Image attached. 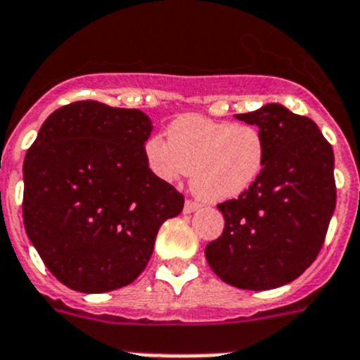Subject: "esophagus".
<instances>
[{
    "label": "esophagus",
    "instance_id": "esophagus-1",
    "mask_svg": "<svg viewBox=\"0 0 360 360\" xmlns=\"http://www.w3.org/2000/svg\"><path fill=\"white\" fill-rule=\"evenodd\" d=\"M198 208H199V203H195V201H192V199H186V201H185V214L195 212Z\"/></svg>",
    "mask_w": 360,
    "mask_h": 360
}]
</instances>
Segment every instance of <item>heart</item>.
<instances>
[{"mask_svg":"<svg viewBox=\"0 0 360 360\" xmlns=\"http://www.w3.org/2000/svg\"><path fill=\"white\" fill-rule=\"evenodd\" d=\"M166 135L168 141L153 135L144 143L150 172L170 185L190 174L192 190L210 203L245 194L267 161L265 137L252 124L183 115Z\"/></svg>","mask_w":360,"mask_h":360,"instance_id":"1","label":"heart"}]
</instances>
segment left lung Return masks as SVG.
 <instances>
[{
    "mask_svg": "<svg viewBox=\"0 0 360 360\" xmlns=\"http://www.w3.org/2000/svg\"><path fill=\"white\" fill-rule=\"evenodd\" d=\"M236 119L258 126L267 161L245 194L217 205L225 229L205 256L229 285L265 291L297 280L315 262L337 201L335 157L319 126L282 104Z\"/></svg>",
    "mask_w": 360,
    "mask_h": 360,
    "instance_id": "1",
    "label": "left lung"
}]
</instances>
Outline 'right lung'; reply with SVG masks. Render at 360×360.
Segmentation results:
<instances>
[{
  "label": "right lung",
  "instance_id": "1",
  "mask_svg": "<svg viewBox=\"0 0 360 360\" xmlns=\"http://www.w3.org/2000/svg\"><path fill=\"white\" fill-rule=\"evenodd\" d=\"M152 129L141 110L80 101L51 113L29 148L27 236L69 289L108 292L134 282L162 223L183 210V194L146 165Z\"/></svg>",
  "mask_w": 360,
  "mask_h": 360
}]
</instances>
